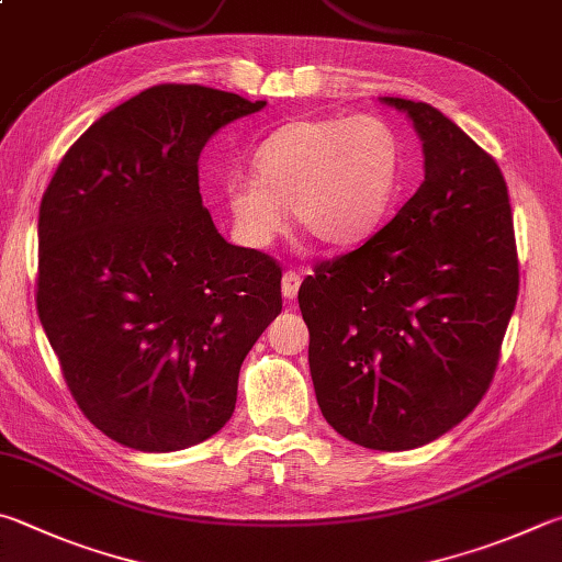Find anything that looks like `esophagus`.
Listing matches in <instances>:
<instances>
[{"instance_id":"1","label":"esophagus","mask_w":562,"mask_h":562,"mask_svg":"<svg viewBox=\"0 0 562 562\" xmlns=\"http://www.w3.org/2000/svg\"><path fill=\"white\" fill-rule=\"evenodd\" d=\"M300 284H302V274L300 272L284 270V274H282V294H284V297H288V300L297 297Z\"/></svg>"}]
</instances>
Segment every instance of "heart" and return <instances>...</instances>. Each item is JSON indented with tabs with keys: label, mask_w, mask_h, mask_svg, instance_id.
<instances>
[{
	"label": "heart",
	"mask_w": 562,
	"mask_h": 562,
	"mask_svg": "<svg viewBox=\"0 0 562 562\" xmlns=\"http://www.w3.org/2000/svg\"><path fill=\"white\" fill-rule=\"evenodd\" d=\"M255 177L226 181L238 240L265 248L288 226L329 248L356 246L381 226L403 177V142L379 115L292 120L260 142Z\"/></svg>",
	"instance_id": "heart-1"
}]
</instances>
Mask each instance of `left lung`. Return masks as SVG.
Here are the masks:
<instances>
[{
	"mask_svg": "<svg viewBox=\"0 0 562 562\" xmlns=\"http://www.w3.org/2000/svg\"><path fill=\"white\" fill-rule=\"evenodd\" d=\"M407 112L425 181L391 223L302 282L316 403L369 450L437 440L494 379L518 297L512 203L492 155L427 103Z\"/></svg>",
	"mask_w": 562,
	"mask_h": 562,
	"instance_id": "1",
	"label": "left lung"
}]
</instances>
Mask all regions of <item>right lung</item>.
<instances>
[{
	"mask_svg": "<svg viewBox=\"0 0 562 562\" xmlns=\"http://www.w3.org/2000/svg\"><path fill=\"white\" fill-rule=\"evenodd\" d=\"M262 108L206 86L142 90L74 142L41 199L38 319L80 411L132 450L216 435L282 310L280 265L223 240L199 191L206 142Z\"/></svg>",
	"mask_w": 562,
	"mask_h": 562,
	"instance_id": "obj_1",
	"label": "right lung"
}]
</instances>
